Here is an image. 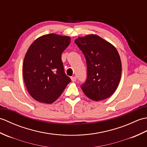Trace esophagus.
<instances>
[{"label": "esophagus", "mask_w": 147, "mask_h": 147, "mask_svg": "<svg viewBox=\"0 0 147 147\" xmlns=\"http://www.w3.org/2000/svg\"><path fill=\"white\" fill-rule=\"evenodd\" d=\"M76 80H77V78H76V76H72V77H71V80H72V82H76Z\"/></svg>", "instance_id": "esophagus-1"}]
</instances>
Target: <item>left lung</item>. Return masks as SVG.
<instances>
[{
    "instance_id": "1",
    "label": "left lung",
    "mask_w": 147,
    "mask_h": 147,
    "mask_svg": "<svg viewBox=\"0 0 147 147\" xmlns=\"http://www.w3.org/2000/svg\"><path fill=\"white\" fill-rule=\"evenodd\" d=\"M74 42L86 61L87 78L81 86L83 92L94 101L110 97L116 90L121 77V61L117 49L93 34L78 37Z\"/></svg>"
}]
</instances>
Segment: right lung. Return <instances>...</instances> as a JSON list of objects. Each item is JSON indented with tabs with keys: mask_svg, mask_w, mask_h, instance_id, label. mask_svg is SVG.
Instances as JSON below:
<instances>
[{
	"mask_svg": "<svg viewBox=\"0 0 147 147\" xmlns=\"http://www.w3.org/2000/svg\"><path fill=\"white\" fill-rule=\"evenodd\" d=\"M71 38L51 33L36 39L28 49L23 61L24 82L36 100L50 104L55 102L71 80L65 74L62 53Z\"/></svg>",
	"mask_w": 147,
	"mask_h": 147,
	"instance_id": "add662e5",
	"label": "right lung"
}]
</instances>
